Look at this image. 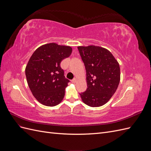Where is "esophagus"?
<instances>
[{
	"label": "esophagus",
	"instance_id": "34e87169",
	"mask_svg": "<svg viewBox=\"0 0 151 151\" xmlns=\"http://www.w3.org/2000/svg\"><path fill=\"white\" fill-rule=\"evenodd\" d=\"M71 82H72V83H76V78L73 79L71 81Z\"/></svg>",
	"mask_w": 151,
	"mask_h": 151
}]
</instances>
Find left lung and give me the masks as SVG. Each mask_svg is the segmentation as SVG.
<instances>
[{"mask_svg": "<svg viewBox=\"0 0 151 151\" xmlns=\"http://www.w3.org/2000/svg\"><path fill=\"white\" fill-rule=\"evenodd\" d=\"M86 70L88 88L80 96L91 107L106 104L115 94L120 81L119 63L107 49L90 45L78 47Z\"/></svg>", "mask_w": 151, "mask_h": 151, "instance_id": "1", "label": "left lung"}]
</instances>
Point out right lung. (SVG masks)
Wrapping results in <instances>:
<instances>
[{"mask_svg": "<svg viewBox=\"0 0 151 151\" xmlns=\"http://www.w3.org/2000/svg\"><path fill=\"white\" fill-rule=\"evenodd\" d=\"M72 52L70 47L51 43L40 47L31 55L25 74L31 93L40 103L54 106L64 98L70 81L65 77L60 63Z\"/></svg>", "mask_w": 151, "mask_h": 151, "instance_id": "add662e5", "label": "right lung"}]
</instances>
